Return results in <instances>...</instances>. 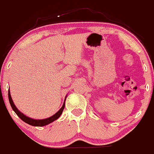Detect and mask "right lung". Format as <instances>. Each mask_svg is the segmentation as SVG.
<instances>
[{"label": "right lung", "mask_w": 154, "mask_h": 154, "mask_svg": "<svg viewBox=\"0 0 154 154\" xmlns=\"http://www.w3.org/2000/svg\"><path fill=\"white\" fill-rule=\"evenodd\" d=\"M8 100H9V103H10V104H11V108H12L13 110L14 111L15 113L17 115L18 117H19L20 119L22 120V121H23L24 122L26 123V124L31 125V126H46V125L50 124V123L53 122L54 121H55V120L58 119V118L60 116V115L62 114L64 107H65V100H66V96L63 106H62V107L60 108V109H59V110L56 113H55V114H54L53 116H51V117H50V118H45V119H42V120L39 119V120H38V119H33V118H30L29 117H28V116H25L23 113H22L21 112H20L19 109H18L16 107V106L14 105V102H13L12 99H11V94H10V91L9 90H8Z\"/></svg>", "instance_id": "1"}]
</instances>
